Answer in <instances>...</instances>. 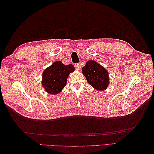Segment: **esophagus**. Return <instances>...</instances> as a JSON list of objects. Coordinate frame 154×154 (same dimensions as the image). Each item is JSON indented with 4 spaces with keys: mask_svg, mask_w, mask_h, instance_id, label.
<instances>
[{
    "mask_svg": "<svg viewBox=\"0 0 154 154\" xmlns=\"http://www.w3.org/2000/svg\"><path fill=\"white\" fill-rule=\"evenodd\" d=\"M75 69H76V70H77V71H79L80 69V66L79 64H75Z\"/></svg>",
    "mask_w": 154,
    "mask_h": 154,
    "instance_id": "obj_1",
    "label": "esophagus"
}]
</instances>
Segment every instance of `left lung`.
<instances>
[{
    "mask_svg": "<svg viewBox=\"0 0 154 154\" xmlns=\"http://www.w3.org/2000/svg\"><path fill=\"white\" fill-rule=\"evenodd\" d=\"M82 71L87 82L94 89L99 91L107 89L109 85V73L102 65L93 60L88 61Z\"/></svg>",
    "mask_w": 154,
    "mask_h": 154,
    "instance_id": "left-lung-1",
    "label": "left lung"
}]
</instances>
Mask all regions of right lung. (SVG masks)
Returning <instances> with one entry per match:
<instances>
[{
  "label": "right lung",
  "instance_id": "add662e5",
  "mask_svg": "<svg viewBox=\"0 0 154 154\" xmlns=\"http://www.w3.org/2000/svg\"><path fill=\"white\" fill-rule=\"evenodd\" d=\"M74 70L75 67L72 64L64 65L60 61H55L43 72L42 86L50 94L60 93L66 85L69 75Z\"/></svg>",
  "mask_w": 154,
  "mask_h": 154
}]
</instances>
